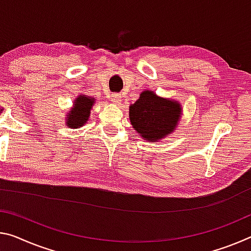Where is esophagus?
Segmentation results:
<instances>
[{
  "instance_id": "1",
  "label": "esophagus",
  "mask_w": 251,
  "mask_h": 251,
  "mask_svg": "<svg viewBox=\"0 0 251 251\" xmlns=\"http://www.w3.org/2000/svg\"><path fill=\"white\" fill-rule=\"evenodd\" d=\"M111 100L115 105H121V102L123 101V96L121 94H114L111 95Z\"/></svg>"
}]
</instances>
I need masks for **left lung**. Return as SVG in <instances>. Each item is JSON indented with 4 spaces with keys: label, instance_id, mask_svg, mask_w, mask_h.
<instances>
[{
    "label": "left lung",
    "instance_id": "8db88e82",
    "mask_svg": "<svg viewBox=\"0 0 251 251\" xmlns=\"http://www.w3.org/2000/svg\"><path fill=\"white\" fill-rule=\"evenodd\" d=\"M182 116L177 100L143 90L135 104L129 106V121L135 132L147 142H160L176 129Z\"/></svg>",
    "mask_w": 251,
    "mask_h": 251
}]
</instances>
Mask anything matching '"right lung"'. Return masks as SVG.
I'll return each instance as SVG.
<instances>
[{"label":"right lung","instance_id":"right-lung-1","mask_svg":"<svg viewBox=\"0 0 251 251\" xmlns=\"http://www.w3.org/2000/svg\"><path fill=\"white\" fill-rule=\"evenodd\" d=\"M95 102H96V99L87 95L77 96L71 109L66 115V126L75 129L87 124Z\"/></svg>","mask_w":251,"mask_h":251}]
</instances>
